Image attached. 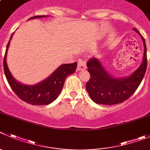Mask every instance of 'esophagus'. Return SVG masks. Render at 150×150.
Masks as SVG:
<instances>
[{
  "label": "esophagus",
  "mask_w": 150,
  "mask_h": 150,
  "mask_svg": "<svg viewBox=\"0 0 150 150\" xmlns=\"http://www.w3.org/2000/svg\"><path fill=\"white\" fill-rule=\"evenodd\" d=\"M78 71H82L86 68V62L83 59H80L78 62Z\"/></svg>",
  "instance_id": "34e87169"
}]
</instances>
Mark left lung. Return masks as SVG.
<instances>
[{
	"label": "left lung",
	"instance_id": "obj_1",
	"mask_svg": "<svg viewBox=\"0 0 150 150\" xmlns=\"http://www.w3.org/2000/svg\"><path fill=\"white\" fill-rule=\"evenodd\" d=\"M142 38L144 47L143 61L139 68L126 77L116 78L110 75L103 64L96 58H91L87 62L90 79L86 83V90L94 103L102 105H115L121 103L129 98L141 84L147 65L146 42Z\"/></svg>",
	"mask_w": 150,
	"mask_h": 150
}]
</instances>
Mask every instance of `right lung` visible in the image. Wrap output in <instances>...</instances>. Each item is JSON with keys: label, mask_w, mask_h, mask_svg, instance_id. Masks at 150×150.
<instances>
[{"label": "right lung", "mask_w": 150, "mask_h": 150, "mask_svg": "<svg viewBox=\"0 0 150 150\" xmlns=\"http://www.w3.org/2000/svg\"><path fill=\"white\" fill-rule=\"evenodd\" d=\"M44 17H47V16H34L29 18V20ZM13 33L11 35L10 39L7 44L4 59V74L8 81V83L16 95L27 103L35 105H44L51 103L58 97L59 94L64 86V81L67 76L75 72L77 62L62 64L50 76L35 85L28 86V85L22 84L16 80V79L13 77L8 68L7 63H6V54Z\"/></svg>", "instance_id": "right-lung-1"}]
</instances>
